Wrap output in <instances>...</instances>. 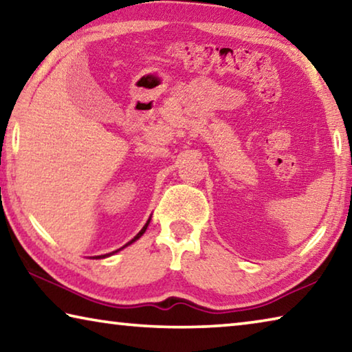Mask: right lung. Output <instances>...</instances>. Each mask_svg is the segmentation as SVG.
<instances>
[{"instance_id":"1","label":"right lung","mask_w":352,"mask_h":352,"mask_svg":"<svg viewBox=\"0 0 352 352\" xmlns=\"http://www.w3.org/2000/svg\"><path fill=\"white\" fill-rule=\"evenodd\" d=\"M148 223H151V219H148V220H147V223H146L144 226H142V230L140 231V233H138V234H136V236L133 237V239H132V241H130L129 243H126V245H124V247H127V245H130V243H133V242H135L136 239H140V237H141L142 234H144V231L147 230V226H148ZM124 247H122V248H124ZM122 248H119V250H122ZM119 250H116V252H113V253H118V252H119ZM113 253H109V254H102V256H96V259H100V258H107V256H111Z\"/></svg>"}]
</instances>
